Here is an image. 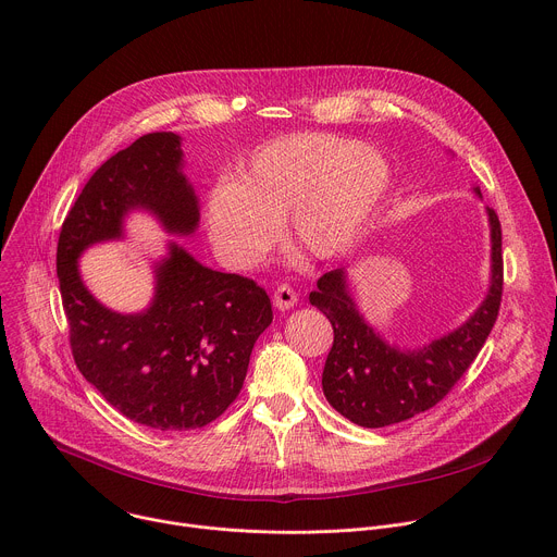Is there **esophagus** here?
I'll return each instance as SVG.
<instances>
[{"instance_id":"34e87169","label":"esophagus","mask_w":557,"mask_h":557,"mask_svg":"<svg viewBox=\"0 0 557 557\" xmlns=\"http://www.w3.org/2000/svg\"><path fill=\"white\" fill-rule=\"evenodd\" d=\"M297 301H299V295H297L288 284H280V286L275 288V293H273V304H275V308H280V310H288V308H293Z\"/></svg>"}]
</instances>
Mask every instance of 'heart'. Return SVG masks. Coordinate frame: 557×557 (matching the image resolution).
Wrapping results in <instances>:
<instances>
[{
    "instance_id": "1",
    "label": "heart",
    "mask_w": 557,
    "mask_h": 557,
    "mask_svg": "<svg viewBox=\"0 0 557 557\" xmlns=\"http://www.w3.org/2000/svg\"><path fill=\"white\" fill-rule=\"evenodd\" d=\"M392 187V165L359 140L299 132L258 147L220 181L205 202L211 245L235 269L256 267L275 245L284 220L286 245L310 260L346 253Z\"/></svg>"
}]
</instances>
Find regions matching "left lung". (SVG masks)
Segmentation results:
<instances>
[{
    "label": "left lung",
    "mask_w": 557,
    "mask_h": 557,
    "mask_svg": "<svg viewBox=\"0 0 557 557\" xmlns=\"http://www.w3.org/2000/svg\"><path fill=\"white\" fill-rule=\"evenodd\" d=\"M481 196V189H473ZM492 233V277L483 304L456 331L423 348L389 346L357 308L346 269L317 280L310 304L333 324L335 342L329 352L322 387L329 404L361 428L401 423L434 408L467 372L487 342L503 297V231L487 207Z\"/></svg>",
    "instance_id": "obj_1"
}]
</instances>
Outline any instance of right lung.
I'll return each instance as SVG.
<instances>
[{
	"mask_svg": "<svg viewBox=\"0 0 557 557\" xmlns=\"http://www.w3.org/2000/svg\"><path fill=\"white\" fill-rule=\"evenodd\" d=\"M129 211H147L168 233L191 235L198 196L183 174L181 136L153 132L92 174L63 220L57 275L76 368L123 417L161 432L215 421L243 389L251 350L273 322L253 280L202 267L181 245L153 264V299L132 314L103 306L84 284L78 258L121 240Z\"/></svg>",
	"mask_w": 557,
	"mask_h": 557,
	"instance_id": "add662e5",
	"label": "right lung"
}]
</instances>
